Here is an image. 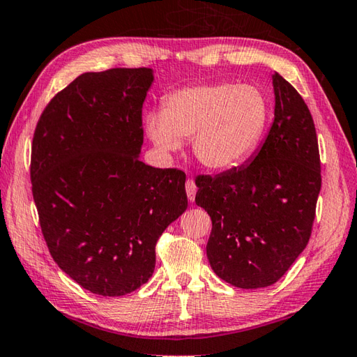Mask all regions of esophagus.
I'll return each mask as SVG.
<instances>
[{
    "instance_id": "esophagus-1",
    "label": "esophagus",
    "mask_w": 357,
    "mask_h": 357,
    "mask_svg": "<svg viewBox=\"0 0 357 357\" xmlns=\"http://www.w3.org/2000/svg\"><path fill=\"white\" fill-rule=\"evenodd\" d=\"M186 194H188V199H190L191 202H194V199H196V192H197V186H196V181H194L192 178H188L186 180Z\"/></svg>"
}]
</instances>
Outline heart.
Masks as SVG:
<instances>
[{"label": "heart", "instance_id": "obj_1", "mask_svg": "<svg viewBox=\"0 0 357 357\" xmlns=\"http://www.w3.org/2000/svg\"><path fill=\"white\" fill-rule=\"evenodd\" d=\"M268 121V100L255 85L231 82L185 86L146 116V132L163 153L192 138L194 155L213 171L241 165L257 149Z\"/></svg>", "mask_w": 357, "mask_h": 357}]
</instances>
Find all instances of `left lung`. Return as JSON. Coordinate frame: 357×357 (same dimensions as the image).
<instances>
[{
  "label": "left lung",
  "instance_id": "1",
  "mask_svg": "<svg viewBox=\"0 0 357 357\" xmlns=\"http://www.w3.org/2000/svg\"><path fill=\"white\" fill-rule=\"evenodd\" d=\"M275 119L248 165L196 177V204L210 214L211 268L241 289L283 277L311 238L321 188L315 126L298 91L273 74Z\"/></svg>",
  "mask_w": 357,
  "mask_h": 357
}]
</instances>
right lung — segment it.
<instances>
[{
  "instance_id": "obj_1",
  "label": "right lung",
  "mask_w": 357,
  "mask_h": 357,
  "mask_svg": "<svg viewBox=\"0 0 357 357\" xmlns=\"http://www.w3.org/2000/svg\"><path fill=\"white\" fill-rule=\"evenodd\" d=\"M151 68L80 74L40 116L31 181L52 259L86 291L121 297L147 283L155 244L186 210L183 171L138 158Z\"/></svg>"
}]
</instances>
